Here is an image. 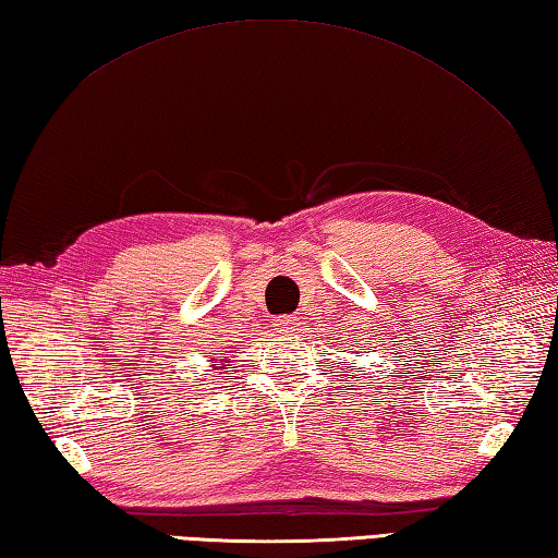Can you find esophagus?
I'll use <instances>...</instances> for the list:
<instances>
[{
  "instance_id": "obj_1",
  "label": "esophagus",
  "mask_w": 558,
  "mask_h": 558,
  "mask_svg": "<svg viewBox=\"0 0 558 558\" xmlns=\"http://www.w3.org/2000/svg\"><path fill=\"white\" fill-rule=\"evenodd\" d=\"M274 326H277L279 333H294V330L299 328V320L294 316H279Z\"/></svg>"
}]
</instances>
